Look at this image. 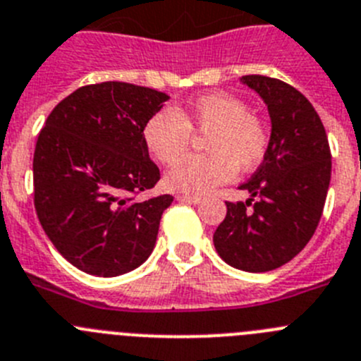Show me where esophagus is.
Masks as SVG:
<instances>
[{
  "label": "esophagus",
  "mask_w": 361,
  "mask_h": 361,
  "mask_svg": "<svg viewBox=\"0 0 361 361\" xmlns=\"http://www.w3.org/2000/svg\"><path fill=\"white\" fill-rule=\"evenodd\" d=\"M176 200L183 201V203H192V204H200L201 201H203L200 196H190V194H178Z\"/></svg>",
  "instance_id": "esophagus-1"
}]
</instances>
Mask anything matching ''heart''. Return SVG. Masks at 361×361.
I'll use <instances>...</instances> for the list:
<instances>
[{"label": "heart", "instance_id": "1", "mask_svg": "<svg viewBox=\"0 0 361 361\" xmlns=\"http://www.w3.org/2000/svg\"><path fill=\"white\" fill-rule=\"evenodd\" d=\"M192 129L210 131L204 142L209 154H190L169 169L164 183L180 194H207L232 180L237 173L255 167L268 149L262 120L250 115L248 104L230 93L214 92L197 97L188 111L164 108L147 120L144 140L161 161L173 164L187 151Z\"/></svg>", "mask_w": 361, "mask_h": 361}]
</instances>
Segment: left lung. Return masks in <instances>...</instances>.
<instances>
[{
    "instance_id": "obj_1",
    "label": "left lung",
    "mask_w": 361,
    "mask_h": 361,
    "mask_svg": "<svg viewBox=\"0 0 361 361\" xmlns=\"http://www.w3.org/2000/svg\"><path fill=\"white\" fill-rule=\"evenodd\" d=\"M241 84L266 104L271 122L264 160L241 190L246 203H226L214 232L219 257L232 268L262 274L281 268L310 243L331 181V151L322 120L293 86L264 75Z\"/></svg>"
}]
</instances>
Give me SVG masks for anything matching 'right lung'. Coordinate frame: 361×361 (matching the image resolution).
I'll list each match as a JSON object with an SVG mask.
<instances>
[{"label":"right lung","mask_w":361,"mask_h":361,"mask_svg":"<svg viewBox=\"0 0 361 361\" xmlns=\"http://www.w3.org/2000/svg\"><path fill=\"white\" fill-rule=\"evenodd\" d=\"M169 100L128 82L90 84L48 115L34 152V203L57 252L80 271L116 277L144 264L171 194L145 201L160 169L144 128Z\"/></svg>","instance_id":"1"}]
</instances>
